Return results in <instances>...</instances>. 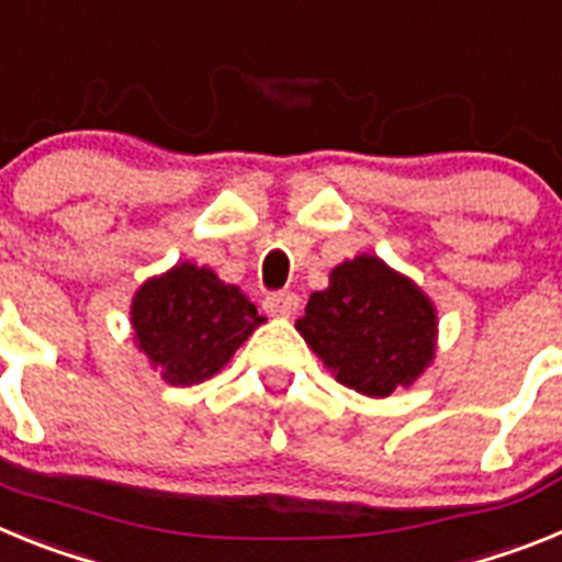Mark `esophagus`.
I'll use <instances>...</instances> for the list:
<instances>
[{"label":"esophagus","mask_w":562,"mask_h":562,"mask_svg":"<svg viewBox=\"0 0 562 562\" xmlns=\"http://www.w3.org/2000/svg\"><path fill=\"white\" fill-rule=\"evenodd\" d=\"M301 306V297L295 295V292L290 290H281V292H270V295H265V310L270 312V315H295V310Z\"/></svg>","instance_id":"obj_1"}]
</instances>
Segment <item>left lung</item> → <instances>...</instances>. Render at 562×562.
Wrapping results in <instances>:
<instances>
[{
  "label": "left lung",
  "mask_w": 562,
  "mask_h": 562,
  "mask_svg": "<svg viewBox=\"0 0 562 562\" xmlns=\"http://www.w3.org/2000/svg\"><path fill=\"white\" fill-rule=\"evenodd\" d=\"M295 326L337 382L366 396L408 389L434 360V306L374 256L335 267Z\"/></svg>",
  "instance_id": "obj_1"
}]
</instances>
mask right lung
Wrapping results in <instances>:
<instances>
[{
    "instance_id": "right-lung-1",
    "label": "right lung",
    "mask_w": 562,
    "mask_h": 562,
    "mask_svg": "<svg viewBox=\"0 0 562 562\" xmlns=\"http://www.w3.org/2000/svg\"><path fill=\"white\" fill-rule=\"evenodd\" d=\"M265 317L207 267L177 265L134 295V337L171 385H196L236 355Z\"/></svg>"
}]
</instances>
